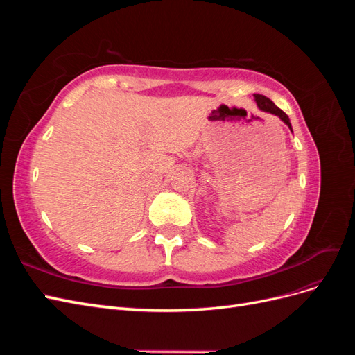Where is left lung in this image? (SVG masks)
<instances>
[{"label":"left lung","instance_id":"obj_1","mask_svg":"<svg viewBox=\"0 0 355 355\" xmlns=\"http://www.w3.org/2000/svg\"><path fill=\"white\" fill-rule=\"evenodd\" d=\"M253 96H254V101H256L257 108H259V110L263 111V112H270V114H272V115H277V116L280 118V120L290 128V132L293 133L292 124H290L288 116H287L280 108H278V106H275L272 101H270V99L266 98V96H262V94H253Z\"/></svg>","mask_w":355,"mask_h":355}]
</instances>
